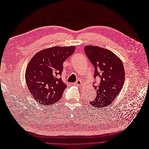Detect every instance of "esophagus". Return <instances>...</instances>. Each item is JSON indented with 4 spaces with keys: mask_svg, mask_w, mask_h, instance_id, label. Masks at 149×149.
<instances>
[{
    "mask_svg": "<svg viewBox=\"0 0 149 149\" xmlns=\"http://www.w3.org/2000/svg\"><path fill=\"white\" fill-rule=\"evenodd\" d=\"M75 84H76V85H77L81 86L82 85V81H81V80L80 79H79L78 80H77Z\"/></svg>",
    "mask_w": 149,
    "mask_h": 149,
    "instance_id": "obj_1",
    "label": "esophagus"
}]
</instances>
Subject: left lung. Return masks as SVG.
I'll return each instance as SVG.
<instances>
[{"label": "left lung", "instance_id": "1", "mask_svg": "<svg viewBox=\"0 0 149 149\" xmlns=\"http://www.w3.org/2000/svg\"><path fill=\"white\" fill-rule=\"evenodd\" d=\"M85 52L95 68L94 79H100V83L94 86L97 97L90 104L97 108L108 107L116 99L124 86V65L118 56L106 49L86 46Z\"/></svg>", "mask_w": 149, "mask_h": 149}]
</instances>
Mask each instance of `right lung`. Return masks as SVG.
Instances as JSON below:
<instances>
[{"label": "right lung", "mask_w": 149, "mask_h": 149, "mask_svg": "<svg viewBox=\"0 0 149 149\" xmlns=\"http://www.w3.org/2000/svg\"><path fill=\"white\" fill-rule=\"evenodd\" d=\"M74 46H55L38 52L29 63L25 80L33 98L51 105L58 101L67 87L61 78L63 64L72 55Z\"/></svg>", "instance_id": "add662e5"}]
</instances>
